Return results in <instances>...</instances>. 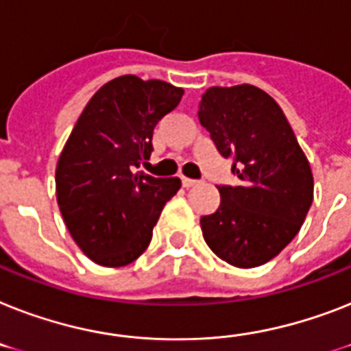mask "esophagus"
<instances>
[{
	"mask_svg": "<svg viewBox=\"0 0 351 351\" xmlns=\"http://www.w3.org/2000/svg\"><path fill=\"white\" fill-rule=\"evenodd\" d=\"M182 184H184V187H187V189H189V187H195V185H198L200 182L193 180V178H187V176H182Z\"/></svg>",
	"mask_w": 351,
	"mask_h": 351,
	"instance_id": "esophagus-1",
	"label": "esophagus"
}]
</instances>
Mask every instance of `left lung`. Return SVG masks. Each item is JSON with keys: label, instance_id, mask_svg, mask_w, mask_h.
I'll use <instances>...</instances> for the list:
<instances>
[{"label": "left lung", "instance_id": "obj_1", "mask_svg": "<svg viewBox=\"0 0 351 351\" xmlns=\"http://www.w3.org/2000/svg\"><path fill=\"white\" fill-rule=\"evenodd\" d=\"M198 119L240 185H221L220 207L202 216L205 243L238 269L267 263L294 240L312 200L314 176L283 110L252 84L213 86Z\"/></svg>", "mask_w": 351, "mask_h": 351}]
</instances>
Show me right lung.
Masks as SVG:
<instances>
[{
  "label": "right lung",
  "mask_w": 351,
  "mask_h": 351,
  "mask_svg": "<svg viewBox=\"0 0 351 351\" xmlns=\"http://www.w3.org/2000/svg\"><path fill=\"white\" fill-rule=\"evenodd\" d=\"M184 90L121 75L106 82L77 119L56 167L57 204L79 249L102 267H124L147 249L164 205L180 178L141 169L153 130Z\"/></svg>",
  "instance_id": "1"
}]
</instances>
